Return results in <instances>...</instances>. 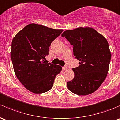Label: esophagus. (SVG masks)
I'll use <instances>...</instances> for the list:
<instances>
[{"label": "esophagus", "mask_w": 120, "mask_h": 120, "mask_svg": "<svg viewBox=\"0 0 120 120\" xmlns=\"http://www.w3.org/2000/svg\"><path fill=\"white\" fill-rule=\"evenodd\" d=\"M67 69V66L63 67V70H66Z\"/></svg>", "instance_id": "obj_1"}]
</instances>
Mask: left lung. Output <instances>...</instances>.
Listing matches in <instances>:
<instances>
[{"label":"left lung","mask_w":120,"mask_h":120,"mask_svg":"<svg viewBox=\"0 0 120 120\" xmlns=\"http://www.w3.org/2000/svg\"><path fill=\"white\" fill-rule=\"evenodd\" d=\"M72 45L79 66L73 68L74 78L68 89L78 95L94 93L101 86L109 71L111 52L108 41L91 27L65 30L61 34Z\"/></svg>","instance_id":"obj_1"}]
</instances>
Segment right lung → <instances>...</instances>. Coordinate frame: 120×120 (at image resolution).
<instances>
[{
    "label": "right lung",
    "instance_id": "1",
    "mask_svg": "<svg viewBox=\"0 0 120 120\" xmlns=\"http://www.w3.org/2000/svg\"><path fill=\"white\" fill-rule=\"evenodd\" d=\"M63 30L31 23L19 31L11 43V59L16 76L26 89L35 94L48 91L61 72L59 65L46 63L52 42Z\"/></svg>",
    "mask_w": 120,
    "mask_h": 120
}]
</instances>
